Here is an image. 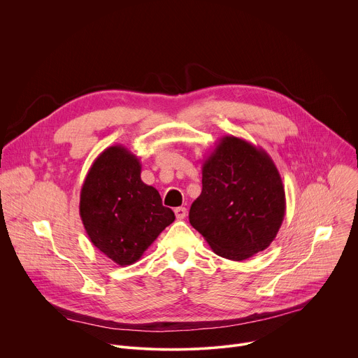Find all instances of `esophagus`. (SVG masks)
<instances>
[{
  "label": "esophagus",
  "mask_w": 358,
  "mask_h": 358,
  "mask_svg": "<svg viewBox=\"0 0 358 358\" xmlns=\"http://www.w3.org/2000/svg\"><path fill=\"white\" fill-rule=\"evenodd\" d=\"M174 213H176L177 220H184V218L187 217V208H184V207H178V208H176V210H174Z\"/></svg>",
  "instance_id": "1"
}]
</instances>
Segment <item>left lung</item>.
<instances>
[{
    "label": "left lung",
    "mask_w": 358,
    "mask_h": 358,
    "mask_svg": "<svg viewBox=\"0 0 358 358\" xmlns=\"http://www.w3.org/2000/svg\"><path fill=\"white\" fill-rule=\"evenodd\" d=\"M286 211L280 174L261 147L225 136L202 164L189 224L222 258L245 261L276 238Z\"/></svg>",
    "instance_id": "left-lung-1"
}]
</instances>
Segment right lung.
<instances>
[{
	"label": "right lung",
	"instance_id": "right-lung-1",
	"mask_svg": "<svg viewBox=\"0 0 358 358\" xmlns=\"http://www.w3.org/2000/svg\"><path fill=\"white\" fill-rule=\"evenodd\" d=\"M140 173L141 164L131 151L112 145L93 162L80 189L79 213L89 239L120 266L137 262L176 220Z\"/></svg>",
	"mask_w": 358,
	"mask_h": 358
}]
</instances>
